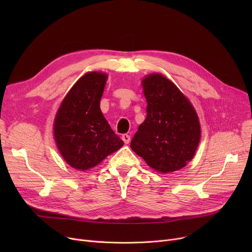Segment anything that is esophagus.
<instances>
[{
    "mask_svg": "<svg viewBox=\"0 0 252 252\" xmlns=\"http://www.w3.org/2000/svg\"><path fill=\"white\" fill-rule=\"evenodd\" d=\"M122 139H123V141L125 142V144H128L129 143V141H130V137L128 136V135H123V137H122Z\"/></svg>",
    "mask_w": 252,
    "mask_h": 252,
    "instance_id": "34e87169",
    "label": "esophagus"
}]
</instances>
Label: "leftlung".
Instances as JSON below:
<instances>
[{"label":"left lung","mask_w":252,"mask_h":252,"mask_svg":"<svg viewBox=\"0 0 252 252\" xmlns=\"http://www.w3.org/2000/svg\"><path fill=\"white\" fill-rule=\"evenodd\" d=\"M147 117L130 142V148L161 174L181 169L190 161L200 141V125L192 104L161 74L142 82Z\"/></svg>","instance_id":"left-lung-1"}]
</instances>
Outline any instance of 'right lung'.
<instances>
[{"label": "right lung", "instance_id": "1", "mask_svg": "<svg viewBox=\"0 0 252 252\" xmlns=\"http://www.w3.org/2000/svg\"><path fill=\"white\" fill-rule=\"evenodd\" d=\"M107 75L89 72L74 84L62 101L54 123V136L64 160L86 170L123 147L100 109Z\"/></svg>", "mask_w": 252, "mask_h": 252}]
</instances>
